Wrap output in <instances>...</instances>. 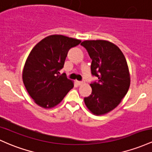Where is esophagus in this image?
Returning a JSON list of instances; mask_svg holds the SVG:
<instances>
[{
	"label": "esophagus",
	"instance_id": "obj_1",
	"mask_svg": "<svg viewBox=\"0 0 152 152\" xmlns=\"http://www.w3.org/2000/svg\"><path fill=\"white\" fill-rule=\"evenodd\" d=\"M76 83H77V84L78 85H81L83 84V81H78V80H77V81H76Z\"/></svg>",
	"mask_w": 152,
	"mask_h": 152
}]
</instances>
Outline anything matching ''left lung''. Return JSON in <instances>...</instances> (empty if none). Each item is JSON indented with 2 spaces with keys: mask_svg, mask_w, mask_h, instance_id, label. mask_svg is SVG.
<instances>
[{
  "mask_svg": "<svg viewBox=\"0 0 152 152\" xmlns=\"http://www.w3.org/2000/svg\"><path fill=\"white\" fill-rule=\"evenodd\" d=\"M92 59L91 73L98 78L90 84L92 93L84 98L95 115L111 111L121 103L130 86V75L124 54L116 45L105 40H87L81 43Z\"/></svg>",
  "mask_w": 152,
  "mask_h": 152,
  "instance_id": "obj_1",
  "label": "left lung"
}]
</instances>
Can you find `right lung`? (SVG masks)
Masks as SVG:
<instances>
[{
  "label": "right lung",
  "mask_w": 152,
  "mask_h": 152,
  "mask_svg": "<svg viewBox=\"0 0 152 152\" xmlns=\"http://www.w3.org/2000/svg\"><path fill=\"white\" fill-rule=\"evenodd\" d=\"M81 42L62 35H51L31 51L23 70L28 94L39 106L50 108L59 104L73 88L65 73L59 75L69 50Z\"/></svg>",
  "instance_id": "obj_1"
}]
</instances>
